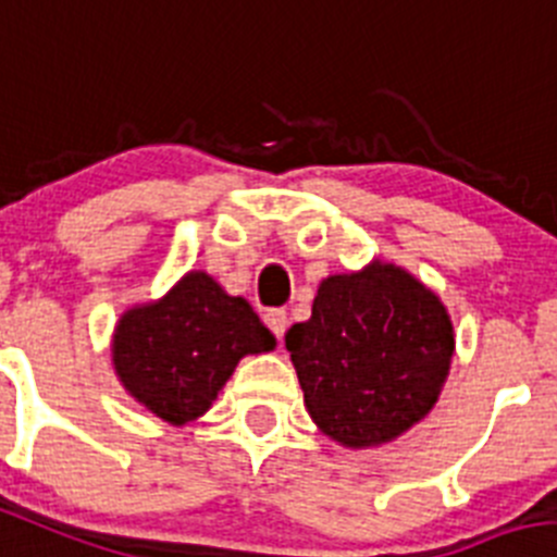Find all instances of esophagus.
<instances>
[{
	"mask_svg": "<svg viewBox=\"0 0 557 557\" xmlns=\"http://www.w3.org/2000/svg\"><path fill=\"white\" fill-rule=\"evenodd\" d=\"M264 325H268L278 339H282L284 331L289 329V314L284 312V309H270V312L264 314Z\"/></svg>",
	"mask_w": 557,
	"mask_h": 557,
	"instance_id": "34e87169",
	"label": "esophagus"
}]
</instances>
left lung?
<instances>
[{"label": "left lung", "mask_w": 557, "mask_h": 557, "mask_svg": "<svg viewBox=\"0 0 557 557\" xmlns=\"http://www.w3.org/2000/svg\"><path fill=\"white\" fill-rule=\"evenodd\" d=\"M314 425L345 447L392 442L436 406L456 336L445 304L397 264L329 275L284 336Z\"/></svg>", "instance_id": "obj_1"}]
</instances>
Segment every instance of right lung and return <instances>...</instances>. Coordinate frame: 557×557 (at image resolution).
I'll return each mask as SVG.
<instances>
[{
	"instance_id": "right-lung-1",
	"label": "right lung",
	"mask_w": 557,
	"mask_h": 557,
	"mask_svg": "<svg viewBox=\"0 0 557 557\" xmlns=\"http://www.w3.org/2000/svg\"><path fill=\"white\" fill-rule=\"evenodd\" d=\"M273 348L275 336L248 300L228 295L203 270H190L160 300L121 314L112 364L140 406L185 425L209 411L243 356Z\"/></svg>"
}]
</instances>
